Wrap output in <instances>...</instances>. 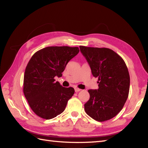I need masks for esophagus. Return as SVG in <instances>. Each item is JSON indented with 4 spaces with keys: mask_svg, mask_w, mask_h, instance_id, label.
I'll return each instance as SVG.
<instances>
[{
    "mask_svg": "<svg viewBox=\"0 0 148 148\" xmlns=\"http://www.w3.org/2000/svg\"><path fill=\"white\" fill-rule=\"evenodd\" d=\"M74 90H75V92H80V91L81 90V89H79V88H74Z\"/></svg>",
    "mask_w": 148,
    "mask_h": 148,
    "instance_id": "obj_1",
    "label": "esophagus"
}]
</instances>
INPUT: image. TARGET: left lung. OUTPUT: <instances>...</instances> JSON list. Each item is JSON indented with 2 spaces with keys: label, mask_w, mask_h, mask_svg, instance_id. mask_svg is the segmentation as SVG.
Returning a JSON list of instances; mask_svg holds the SVG:
<instances>
[{
  "label": "left lung",
  "mask_w": 148,
  "mask_h": 148,
  "mask_svg": "<svg viewBox=\"0 0 148 148\" xmlns=\"http://www.w3.org/2000/svg\"><path fill=\"white\" fill-rule=\"evenodd\" d=\"M79 48L92 75L99 79V89L88 90L90 99L84 104V111L96 121L109 120L121 111L128 98L130 75L126 64L111 49Z\"/></svg>",
  "instance_id": "1"
}]
</instances>
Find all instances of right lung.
Wrapping results in <instances>:
<instances>
[{
  "label": "right lung",
  "instance_id": "add662e5",
  "mask_svg": "<svg viewBox=\"0 0 148 148\" xmlns=\"http://www.w3.org/2000/svg\"><path fill=\"white\" fill-rule=\"evenodd\" d=\"M78 47L49 46L34 53L26 67L23 93L28 103L39 117L49 119L64 112L74 93L72 87L55 82L62 76L67 63L77 55Z\"/></svg>",
  "mask_w": 148,
  "mask_h": 148
}]
</instances>
